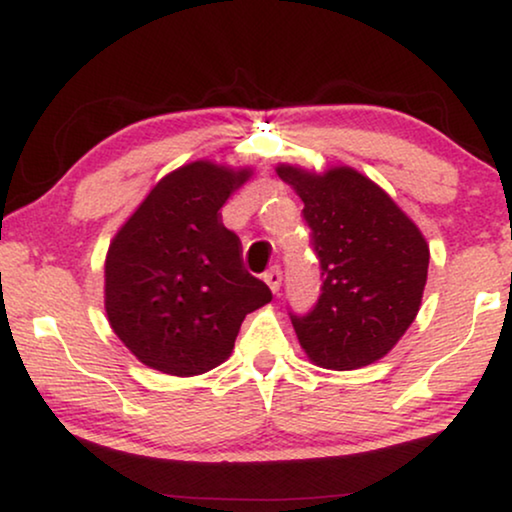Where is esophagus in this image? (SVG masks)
Masks as SVG:
<instances>
[{
  "instance_id": "obj_1",
  "label": "esophagus",
  "mask_w": 512,
  "mask_h": 512,
  "mask_svg": "<svg viewBox=\"0 0 512 512\" xmlns=\"http://www.w3.org/2000/svg\"><path fill=\"white\" fill-rule=\"evenodd\" d=\"M263 279H265V284L270 286V291H272V293H277V291H279V286H282V270H279V268H272V270L265 272Z\"/></svg>"
}]
</instances>
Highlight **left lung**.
<instances>
[{
  "instance_id": "obj_1",
  "label": "left lung",
  "mask_w": 512,
  "mask_h": 512,
  "mask_svg": "<svg viewBox=\"0 0 512 512\" xmlns=\"http://www.w3.org/2000/svg\"><path fill=\"white\" fill-rule=\"evenodd\" d=\"M279 179L305 202L321 261L319 303L291 317L307 359L354 370L389 354L422 305L429 244L417 223L373 179L349 165L324 172L279 163Z\"/></svg>"
}]
</instances>
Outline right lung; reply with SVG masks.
<instances>
[{"label":"right lung","mask_w":512,"mask_h":512,"mask_svg":"<svg viewBox=\"0 0 512 512\" xmlns=\"http://www.w3.org/2000/svg\"><path fill=\"white\" fill-rule=\"evenodd\" d=\"M251 167L193 160L165 174L118 228L104 258V310L144 366L193 377L221 366L249 312L272 293L242 263L221 207Z\"/></svg>","instance_id":"add662e5"}]
</instances>
